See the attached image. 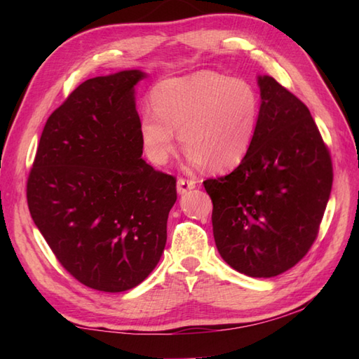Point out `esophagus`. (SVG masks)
I'll return each mask as SVG.
<instances>
[{"instance_id": "1", "label": "esophagus", "mask_w": 359, "mask_h": 359, "mask_svg": "<svg viewBox=\"0 0 359 359\" xmlns=\"http://www.w3.org/2000/svg\"><path fill=\"white\" fill-rule=\"evenodd\" d=\"M196 188V180L191 179H185V177H180L177 180V191L179 194H185L188 191H191V189Z\"/></svg>"}]
</instances>
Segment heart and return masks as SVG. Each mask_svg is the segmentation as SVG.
Listing matches in <instances>:
<instances>
[{"instance_id": "b5f03b06", "label": "heart", "mask_w": 359, "mask_h": 359, "mask_svg": "<svg viewBox=\"0 0 359 359\" xmlns=\"http://www.w3.org/2000/svg\"><path fill=\"white\" fill-rule=\"evenodd\" d=\"M154 111L140 117V143L152 165H165L175 135L193 165L222 172L241 165L253 147L261 98L253 85L230 75L201 71L160 81L151 93Z\"/></svg>"}]
</instances>
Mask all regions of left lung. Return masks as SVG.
<instances>
[{"label":"left lung","mask_w":359,"mask_h":359,"mask_svg":"<svg viewBox=\"0 0 359 359\" xmlns=\"http://www.w3.org/2000/svg\"><path fill=\"white\" fill-rule=\"evenodd\" d=\"M261 120L245 160L203 187L224 261L251 278H273L309 253L329 202L333 166L310 111L269 75L257 77Z\"/></svg>","instance_id":"8db88e82"}]
</instances>
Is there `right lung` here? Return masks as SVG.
Returning a JSON list of instances; mask_svg holds the SVG:
<instances>
[{
    "mask_svg": "<svg viewBox=\"0 0 359 359\" xmlns=\"http://www.w3.org/2000/svg\"><path fill=\"white\" fill-rule=\"evenodd\" d=\"M133 69L89 79L50 114L27 179L38 230L66 271L118 293L156 269L175 177L142 158Z\"/></svg>",
    "mask_w": 359,
    "mask_h": 359,
    "instance_id": "right-lung-1",
    "label": "right lung"
}]
</instances>
